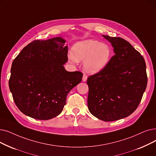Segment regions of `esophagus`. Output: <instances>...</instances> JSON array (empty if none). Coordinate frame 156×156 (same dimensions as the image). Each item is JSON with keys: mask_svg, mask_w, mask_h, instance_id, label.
<instances>
[{"mask_svg": "<svg viewBox=\"0 0 156 156\" xmlns=\"http://www.w3.org/2000/svg\"><path fill=\"white\" fill-rule=\"evenodd\" d=\"M87 80V75L86 74H83V78H82V80H83V82H86Z\"/></svg>", "mask_w": 156, "mask_h": 156, "instance_id": "esophagus-1", "label": "esophagus"}]
</instances>
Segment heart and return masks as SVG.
<instances>
[{"instance_id":"1","label":"heart","mask_w":156,"mask_h":156,"mask_svg":"<svg viewBox=\"0 0 156 156\" xmlns=\"http://www.w3.org/2000/svg\"><path fill=\"white\" fill-rule=\"evenodd\" d=\"M73 53L69 55V61L76 64L84 61L85 70L89 73H97L107 66L112 55L110 47L98 41L89 39L82 41L74 44Z\"/></svg>"}]
</instances>
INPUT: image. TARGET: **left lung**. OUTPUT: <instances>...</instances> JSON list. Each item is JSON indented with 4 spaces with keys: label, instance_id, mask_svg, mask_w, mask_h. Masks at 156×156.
I'll return each instance as SVG.
<instances>
[{
    "label": "left lung",
    "instance_id": "1",
    "mask_svg": "<svg viewBox=\"0 0 156 156\" xmlns=\"http://www.w3.org/2000/svg\"><path fill=\"white\" fill-rule=\"evenodd\" d=\"M115 55L107 66L89 76L88 108L94 117L106 121L130 115L138 108L147 84L144 57L126 40L103 36Z\"/></svg>",
    "mask_w": 156,
    "mask_h": 156
}]
</instances>
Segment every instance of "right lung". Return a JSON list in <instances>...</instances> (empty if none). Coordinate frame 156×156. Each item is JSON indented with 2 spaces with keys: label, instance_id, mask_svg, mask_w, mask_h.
<instances>
[{
  "label": "right lung",
  "instance_id": "add662e5",
  "mask_svg": "<svg viewBox=\"0 0 156 156\" xmlns=\"http://www.w3.org/2000/svg\"><path fill=\"white\" fill-rule=\"evenodd\" d=\"M66 40H34L12 63L9 87L15 103L23 114L49 120L62 112L67 95L82 80L80 71L68 72Z\"/></svg>",
  "mask_w": 156,
  "mask_h": 156
}]
</instances>
